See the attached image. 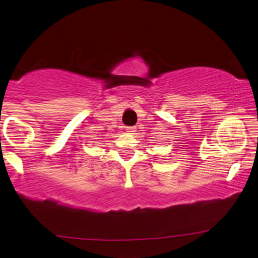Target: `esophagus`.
Wrapping results in <instances>:
<instances>
[{"label": "esophagus", "mask_w": 258, "mask_h": 258, "mask_svg": "<svg viewBox=\"0 0 258 258\" xmlns=\"http://www.w3.org/2000/svg\"><path fill=\"white\" fill-rule=\"evenodd\" d=\"M126 130H127V132L130 134H136V132H137L136 126H128V127H126Z\"/></svg>", "instance_id": "esophagus-1"}]
</instances>
